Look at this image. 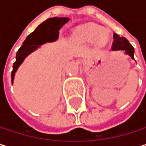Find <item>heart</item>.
<instances>
[{
  "label": "heart",
  "mask_w": 146,
  "mask_h": 146,
  "mask_svg": "<svg viewBox=\"0 0 146 146\" xmlns=\"http://www.w3.org/2000/svg\"><path fill=\"white\" fill-rule=\"evenodd\" d=\"M73 39L78 42L92 43L97 39L99 46H105L109 41V35L103 28L95 23H87L77 27L73 34Z\"/></svg>",
  "instance_id": "1"
}]
</instances>
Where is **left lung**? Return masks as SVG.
<instances>
[{"label": "left lung", "instance_id": "obj_1", "mask_svg": "<svg viewBox=\"0 0 146 146\" xmlns=\"http://www.w3.org/2000/svg\"><path fill=\"white\" fill-rule=\"evenodd\" d=\"M113 43H112V50H123L125 52V54L129 55L132 59L133 58V53L134 49L132 46V44L129 42V40L125 37H120L117 34H113Z\"/></svg>", "mask_w": 146, "mask_h": 146}]
</instances>
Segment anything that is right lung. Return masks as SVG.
Instances as JSON below:
<instances>
[{
    "label": "right lung",
    "instance_id": "right-lung-1",
    "mask_svg": "<svg viewBox=\"0 0 146 146\" xmlns=\"http://www.w3.org/2000/svg\"><path fill=\"white\" fill-rule=\"evenodd\" d=\"M69 21L68 17H50L40 23L35 30L28 35L23 41V45L17 51L16 62L13 66L12 71V84L13 83L15 73L24 59L33 51L37 50L40 45L53 42L58 39L60 29Z\"/></svg>",
    "mask_w": 146,
    "mask_h": 146
}]
</instances>
